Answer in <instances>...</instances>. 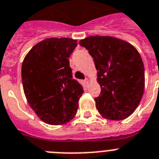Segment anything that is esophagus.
I'll return each mask as SVG.
<instances>
[{
  "label": "esophagus",
  "instance_id": "34e87169",
  "mask_svg": "<svg viewBox=\"0 0 159 159\" xmlns=\"http://www.w3.org/2000/svg\"><path fill=\"white\" fill-rule=\"evenodd\" d=\"M84 82H85V84H86V85L89 84V79H88V78H85V79L84 80Z\"/></svg>",
  "mask_w": 159,
  "mask_h": 159
}]
</instances>
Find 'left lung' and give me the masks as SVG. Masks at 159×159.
Segmentation results:
<instances>
[{"label":"left lung","instance_id":"obj_1","mask_svg":"<svg viewBox=\"0 0 159 159\" xmlns=\"http://www.w3.org/2000/svg\"><path fill=\"white\" fill-rule=\"evenodd\" d=\"M79 44L89 51L98 70L101 93L94 100L99 114L115 121L128 118L144 93V65L138 50L110 36H91Z\"/></svg>","mask_w":159,"mask_h":159}]
</instances>
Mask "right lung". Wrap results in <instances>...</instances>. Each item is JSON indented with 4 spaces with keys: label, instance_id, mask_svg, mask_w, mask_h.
<instances>
[{
    "label": "right lung",
    "instance_id": "right-lung-1",
    "mask_svg": "<svg viewBox=\"0 0 159 159\" xmlns=\"http://www.w3.org/2000/svg\"><path fill=\"white\" fill-rule=\"evenodd\" d=\"M77 45L71 38H47L34 45L22 63L26 99L40 119L49 125H62L77 114L84 90L73 79L68 59Z\"/></svg>",
    "mask_w": 159,
    "mask_h": 159
}]
</instances>
